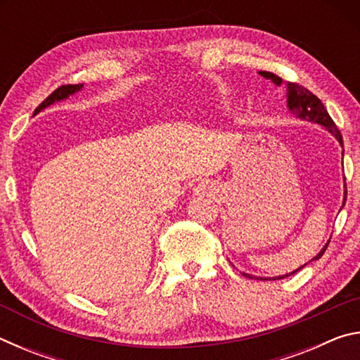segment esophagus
Instances as JSON below:
<instances>
[{"instance_id": "esophagus-1", "label": "esophagus", "mask_w": 360, "mask_h": 360, "mask_svg": "<svg viewBox=\"0 0 360 360\" xmlns=\"http://www.w3.org/2000/svg\"><path fill=\"white\" fill-rule=\"evenodd\" d=\"M195 191H197V193H206L208 195L210 192H211V186L208 184V182H200V184L197 186V188H195Z\"/></svg>"}]
</instances>
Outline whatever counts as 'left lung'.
Masks as SVG:
<instances>
[{
    "mask_svg": "<svg viewBox=\"0 0 360 360\" xmlns=\"http://www.w3.org/2000/svg\"><path fill=\"white\" fill-rule=\"evenodd\" d=\"M259 75L265 79H270V81L275 84V85H283V79L278 77L276 75H273V72H268V71H259ZM285 96H288V108L289 111L295 115L297 119H302V120H307V122H314V124H318L321 127H324V129L330 133V135L337 139L340 143L341 148H343V138H341V133L337 129V125H335V122L332 120L330 115H328L327 109L322 105V101L318 98V96L313 95L309 92L308 89L302 87V85L298 84H292V82H285ZM345 152V150H343ZM346 203V184H345V197H343V205H341V208H343ZM330 241V240H328ZM328 241L326 243V246L321 249V251L314 255V257L309 260H318L321 259V255L326 252V249L328 246ZM307 265V264H304ZM302 265L300 268H297V270L288 273V275H283V276H273V278H262V276H254V275H249V273L243 271L241 275L246 276L249 279H264V281H268V279H283L285 276H290L297 273L298 270H302L304 266Z\"/></svg>",
    "mask_w": 360,
    "mask_h": 360,
    "instance_id": "left-lung-1",
    "label": "left lung"
}]
</instances>
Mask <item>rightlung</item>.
Listing matches in <instances>:
<instances>
[{"label":"right lung","instance_id":"add662e5","mask_svg":"<svg viewBox=\"0 0 360 360\" xmlns=\"http://www.w3.org/2000/svg\"><path fill=\"white\" fill-rule=\"evenodd\" d=\"M82 87L84 85L82 84H77V85H62V87H58L56 92H52L51 95L47 96V98L41 103V105L36 108V111H34V114H38V112H41L42 109H46V108H49V106H52L53 103H57V101H63V100H66L68 98V96H71V95H75V94H77L79 90H82Z\"/></svg>","mask_w":360,"mask_h":360}]
</instances>
